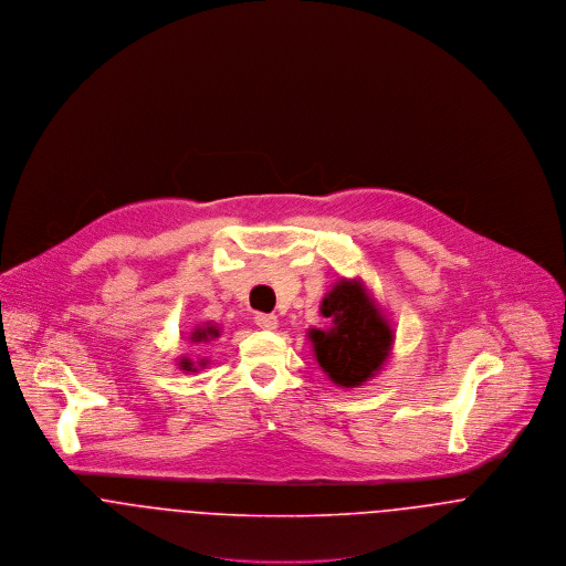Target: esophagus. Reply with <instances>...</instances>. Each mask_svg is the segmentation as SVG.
<instances>
[{"instance_id":"1","label":"esophagus","mask_w":566,"mask_h":566,"mask_svg":"<svg viewBox=\"0 0 566 566\" xmlns=\"http://www.w3.org/2000/svg\"><path fill=\"white\" fill-rule=\"evenodd\" d=\"M253 321L260 329H275L277 327V316L275 314L255 313Z\"/></svg>"}]
</instances>
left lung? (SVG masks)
<instances>
[{
    "instance_id": "8db88e82",
    "label": "left lung",
    "mask_w": 566,
    "mask_h": 566,
    "mask_svg": "<svg viewBox=\"0 0 566 566\" xmlns=\"http://www.w3.org/2000/svg\"><path fill=\"white\" fill-rule=\"evenodd\" d=\"M325 329H308L314 358L336 386L356 388L376 377L390 356L395 332L360 277L338 280L321 300Z\"/></svg>"
}]
</instances>
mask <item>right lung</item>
<instances>
[{
	"label": "right lung",
	"instance_id": "add662e5",
	"mask_svg": "<svg viewBox=\"0 0 566 566\" xmlns=\"http://www.w3.org/2000/svg\"><path fill=\"white\" fill-rule=\"evenodd\" d=\"M219 334H221V327H217V325H212V323L208 321L206 325H197V327L190 332L189 340L190 343H210L212 338H219ZM206 365H208L206 358L192 363L189 356H182L180 363H178V367H180L182 371H187V374H195V371L203 369Z\"/></svg>",
	"mask_w": 566,
	"mask_h": 566
}]
</instances>
